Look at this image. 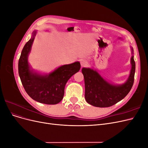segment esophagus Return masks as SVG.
<instances>
[{
	"instance_id": "obj_1",
	"label": "esophagus",
	"mask_w": 148,
	"mask_h": 148,
	"mask_svg": "<svg viewBox=\"0 0 148 148\" xmlns=\"http://www.w3.org/2000/svg\"><path fill=\"white\" fill-rule=\"evenodd\" d=\"M80 64H81V66L82 67H84V66H86L88 65V62L86 61H85L84 60H81L80 62Z\"/></svg>"
}]
</instances>
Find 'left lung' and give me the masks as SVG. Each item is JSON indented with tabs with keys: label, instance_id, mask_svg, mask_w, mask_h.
Returning <instances> with one entry per match:
<instances>
[{
	"label": "left lung",
	"instance_id": "1",
	"mask_svg": "<svg viewBox=\"0 0 148 148\" xmlns=\"http://www.w3.org/2000/svg\"><path fill=\"white\" fill-rule=\"evenodd\" d=\"M132 53L133 49L132 48ZM132 69L127 82L122 84H112L103 78L95 70L83 68L85 85L84 97L88 104L98 107H108L122 100L130 91L134 83L135 62L131 58Z\"/></svg>",
	"mask_w": 148,
	"mask_h": 148
}]
</instances>
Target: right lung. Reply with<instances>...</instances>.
<instances>
[{"label":"right lung","mask_w":148,"mask_h":148,"mask_svg":"<svg viewBox=\"0 0 148 148\" xmlns=\"http://www.w3.org/2000/svg\"><path fill=\"white\" fill-rule=\"evenodd\" d=\"M36 31L26 43L18 61V73L28 95L36 101L46 104H57L63 99L66 82L79 70V62L59 66L49 75H41L31 69L28 57Z\"/></svg>","instance_id":"1"}]
</instances>
